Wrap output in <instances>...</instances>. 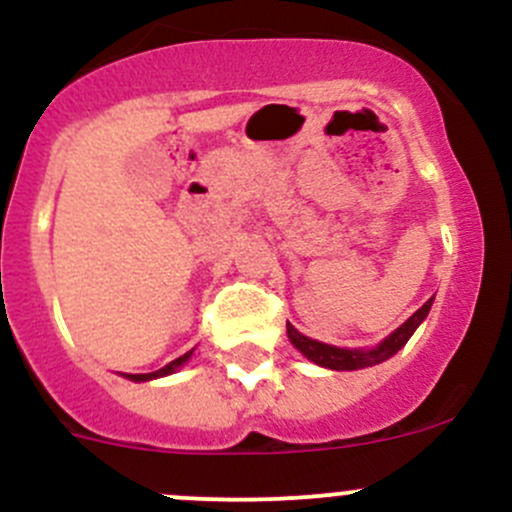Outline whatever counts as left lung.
Returning <instances> with one entry per match:
<instances>
[{"label":"left lung","instance_id":"8db88e82","mask_svg":"<svg viewBox=\"0 0 512 512\" xmlns=\"http://www.w3.org/2000/svg\"><path fill=\"white\" fill-rule=\"evenodd\" d=\"M431 302L433 299H428L421 309H416V312L411 314V317L406 319V322L401 324L394 334H389V337H386L379 347L364 349V352H361V349H339V347H329V344H322V342H314V339L299 334L292 324H287L289 342H292L304 356H307L309 361H314V364H319V366H327V369H334V371L364 369V366L381 364V361H386L389 356H394L396 352H399V349L409 342L411 334L416 332L418 324L426 319L428 309H431Z\"/></svg>","mask_w":512,"mask_h":512}]
</instances>
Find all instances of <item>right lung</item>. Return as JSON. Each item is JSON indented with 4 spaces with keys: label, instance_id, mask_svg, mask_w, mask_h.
Segmentation results:
<instances>
[{
    "label": "right lung",
    "instance_id": "right-lung-1",
    "mask_svg": "<svg viewBox=\"0 0 512 512\" xmlns=\"http://www.w3.org/2000/svg\"><path fill=\"white\" fill-rule=\"evenodd\" d=\"M190 354L193 352H188V354H183V356H178V359H173L170 361V364H165L163 369H158V371H153V374H126L128 379L131 381H148V379H156V376H165V374H173L175 369H178V366H183L185 361L190 359Z\"/></svg>",
    "mask_w": 512,
    "mask_h": 512
}]
</instances>
